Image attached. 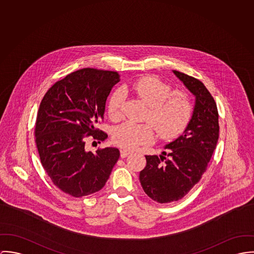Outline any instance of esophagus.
<instances>
[{
    "mask_svg": "<svg viewBox=\"0 0 254 254\" xmlns=\"http://www.w3.org/2000/svg\"><path fill=\"white\" fill-rule=\"evenodd\" d=\"M129 154H130V152L127 151V150H125V149H122V150H121V157H122V158H126V157H127Z\"/></svg>",
    "mask_w": 254,
    "mask_h": 254,
    "instance_id": "esophagus-1",
    "label": "esophagus"
}]
</instances>
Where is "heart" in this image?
Returning <instances> with one entry per match:
<instances>
[{
  "label": "heart",
  "mask_w": 254,
  "mask_h": 254,
  "mask_svg": "<svg viewBox=\"0 0 254 254\" xmlns=\"http://www.w3.org/2000/svg\"><path fill=\"white\" fill-rule=\"evenodd\" d=\"M130 89L149 106L145 120L153 126L160 137L169 139L184 131L193 112L191 98L186 92L171 91L170 85L153 76L136 80L130 85ZM124 100V92L121 89L115 90L108 102L111 119L122 118ZM150 125L127 121L115 128L113 141L128 150L148 144L155 137Z\"/></svg>",
  "instance_id": "b5f03b06"
}]
</instances>
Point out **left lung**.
Listing matches in <instances>:
<instances>
[{
  "instance_id": "1",
  "label": "left lung",
  "mask_w": 254,
  "mask_h": 254,
  "mask_svg": "<svg viewBox=\"0 0 254 254\" xmlns=\"http://www.w3.org/2000/svg\"><path fill=\"white\" fill-rule=\"evenodd\" d=\"M175 76L196 96L192 118L183 133L166 146L160 157L145 156L139 174L147 196L160 203L181 199L200 180L219 137L216 103L196 78L173 70Z\"/></svg>"
}]
</instances>
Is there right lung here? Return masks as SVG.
Wrapping results in <instances>:
<instances>
[{
  "label": "right lung",
  "instance_id": "add662e5",
  "mask_svg": "<svg viewBox=\"0 0 254 254\" xmlns=\"http://www.w3.org/2000/svg\"><path fill=\"white\" fill-rule=\"evenodd\" d=\"M120 75L84 68L57 82L45 94L35 126L41 163L64 193L84 197L101 190L120 158L117 148L86 151L85 139L103 141L96 127L104 118L106 100Z\"/></svg>",
  "mask_w": 254,
  "mask_h": 254
}]
</instances>
